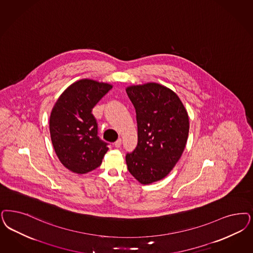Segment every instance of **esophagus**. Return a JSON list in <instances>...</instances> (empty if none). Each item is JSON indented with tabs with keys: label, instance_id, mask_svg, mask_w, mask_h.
<instances>
[{
	"label": "esophagus",
	"instance_id": "esophagus-1",
	"mask_svg": "<svg viewBox=\"0 0 253 253\" xmlns=\"http://www.w3.org/2000/svg\"><path fill=\"white\" fill-rule=\"evenodd\" d=\"M122 141L121 138L120 139L117 140L115 143H114V146H115V148H121V146H122Z\"/></svg>",
	"mask_w": 253,
	"mask_h": 253
}]
</instances>
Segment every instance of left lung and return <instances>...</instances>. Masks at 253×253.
<instances>
[{
	"label": "left lung",
	"instance_id": "obj_1",
	"mask_svg": "<svg viewBox=\"0 0 253 253\" xmlns=\"http://www.w3.org/2000/svg\"><path fill=\"white\" fill-rule=\"evenodd\" d=\"M126 92L135 108L138 137L126 164L140 183H153L169 174L183 153L188 113L174 91L157 83L131 86Z\"/></svg>",
	"mask_w": 253,
	"mask_h": 253
}]
</instances>
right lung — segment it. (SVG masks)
<instances>
[{"label":"right lung","mask_w":253,"mask_h":253,"mask_svg":"<svg viewBox=\"0 0 253 253\" xmlns=\"http://www.w3.org/2000/svg\"><path fill=\"white\" fill-rule=\"evenodd\" d=\"M112 88L106 83L81 79L67 87L53 107L49 131L61 164L77 174H86L101 166L108 150L98 136L92 108Z\"/></svg>","instance_id":"right-lung-1"}]
</instances>
